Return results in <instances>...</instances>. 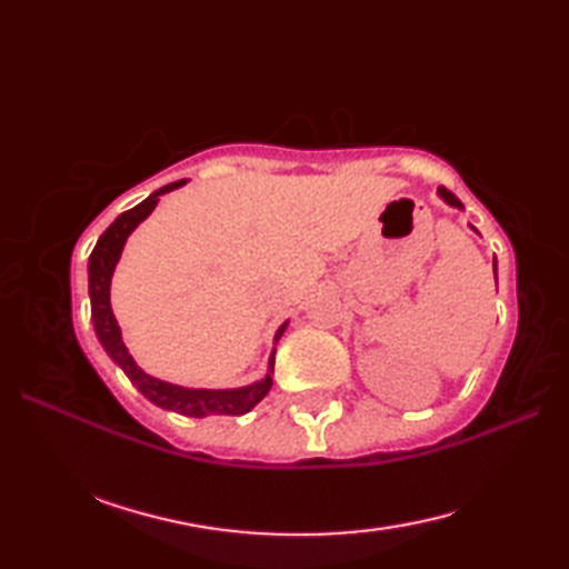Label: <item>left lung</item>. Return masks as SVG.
<instances>
[{"mask_svg": "<svg viewBox=\"0 0 569 569\" xmlns=\"http://www.w3.org/2000/svg\"><path fill=\"white\" fill-rule=\"evenodd\" d=\"M440 196H442L447 202H450L452 208H462V202H459V200H457V198L452 196V192L447 190V188H440ZM493 266H497V261H493ZM493 271H497V269H493Z\"/></svg>", "mask_w": 569, "mask_h": 569, "instance_id": "1", "label": "left lung"}]
</instances>
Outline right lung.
Here are the masks:
<instances>
[{
	"label": "right lung",
	"instance_id": "add662e5",
	"mask_svg": "<svg viewBox=\"0 0 569 569\" xmlns=\"http://www.w3.org/2000/svg\"><path fill=\"white\" fill-rule=\"evenodd\" d=\"M186 180H176V183H168L161 190H156L153 196H149L143 202H139L137 208H131L122 212L117 220L104 229L102 237L94 244L90 253V303H92V322H94V332H98L102 347L107 349L119 367L124 369L131 383L149 398L151 403L168 408V410H178L183 416L192 418H202V416H244L249 410L257 406L261 398L269 393L271 389V373H266V379L259 383L244 386V389H232V391H208V389H183V386H173L149 377L143 373L134 359L129 357L127 347L122 342V332L117 328V320L112 316L110 308V281H112V271L117 266L119 253H122L124 241L129 237L131 229H134L143 217H149V212L156 208L161 192L173 190L178 186H183ZM286 328V325H283ZM283 328L278 330L276 340L281 337ZM271 369H273V357H271Z\"/></svg>",
	"mask_w": 569,
	"mask_h": 569
}]
</instances>
